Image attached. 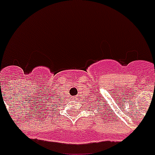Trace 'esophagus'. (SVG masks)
<instances>
[{"label":"esophagus","instance_id":"1","mask_svg":"<svg viewBox=\"0 0 155 155\" xmlns=\"http://www.w3.org/2000/svg\"><path fill=\"white\" fill-rule=\"evenodd\" d=\"M77 98H78V96H75V97H74V99H77Z\"/></svg>","mask_w":155,"mask_h":155}]
</instances>
